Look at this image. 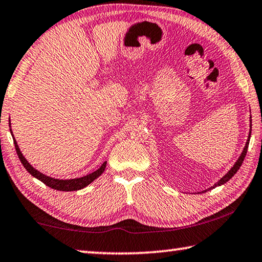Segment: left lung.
Returning a JSON list of instances; mask_svg holds the SVG:
<instances>
[{"instance_id":"8db88e82","label":"left lung","mask_w":262,"mask_h":262,"mask_svg":"<svg viewBox=\"0 0 262 262\" xmlns=\"http://www.w3.org/2000/svg\"><path fill=\"white\" fill-rule=\"evenodd\" d=\"M251 133H252V116L250 118V133H248V138H247V141H246V144H245V147H244V150L242 151V154H240L239 159L235 161V163L233 164V167H232L230 170H228V171L225 173V175H224V176L221 178V180H219V181L217 182V183H214L212 186H210L209 189H206V190H204V191H202V192H206L207 190H212V189H214V188H215V186H219V185L225 184L227 181H230L231 178L235 175V172L238 171L240 167H242V164H243V162H244L245 156H246L247 148H248V143H250V139H251Z\"/></svg>"}]
</instances>
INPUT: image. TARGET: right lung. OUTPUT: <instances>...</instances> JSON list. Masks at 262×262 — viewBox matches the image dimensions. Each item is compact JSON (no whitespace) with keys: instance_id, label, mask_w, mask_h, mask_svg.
I'll list each match as a JSON object with an SVG mask.
<instances>
[{"instance_id":"obj_1","label":"right lung","mask_w":262,"mask_h":262,"mask_svg":"<svg viewBox=\"0 0 262 262\" xmlns=\"http://www.w3.org/2000/svg\"><path fill=\"white\" fill-rule=\"evenodd\" d=\"M9 127H10L11 136H12V139H14L16 152H17L18 159L20 160V162H22L23 167L27 169V171L30 173V175H32L35 178H37V180H39L40 182H43V183L45 185H48L49 188L55 189V190H59V191L81 190V189H84L85 186L92 183L94 180H97L99 176H101L102 172L105 171L107 162H103L100 168H99L98 170H95V171H93V172L89 173V175L82 176V177H77V178H71V180H59V178H55V177H50V176L44 175V173H41L40 171H38V170L32 167V165L27 161L26 157L23 156V154H22V151H20L18 144H17V142H16V140L14 138V134H12L11 126H10V119H9Z\"/></svg>"}]
</instances>
